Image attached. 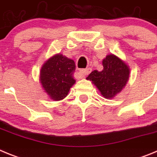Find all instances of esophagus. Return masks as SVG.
<instances>
[{
	"mask_svg": "<svg viewBox=\"0 0 157 157\" xmlns=\"http://www.w3.org/2000/svg\"><path fill=\"white\" fill-rule=\"evenodd\" d=\"M91 70H92V69L90 68V67H88V68H86V69H82V70L80 71V75H81L82 77V78H85L86 76L88 75L90 73Z\"/></svg>",
	"mask_w": 157,
	"mask_h": 157,
	"instance_id": "esophagus-1",
	"label": "esophagus"
}]
</instances>
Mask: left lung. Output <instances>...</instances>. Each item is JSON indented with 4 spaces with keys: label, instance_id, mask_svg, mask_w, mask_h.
Instances as JSON below:
<instances>
[{
    "label": "left lung",
    "instance_id": "1",
    "mask_svg": "<svg viewBox=\"0 0 157 157\" xmlns=\"http://www.w3.org/2000/svg\"><path fill=\"white\" fill-rule=\"evenodd\" d=\"M102 63L103 70H94L86 79L92 81L104 98L111 99L125 87L130 76V68L125 62L114 54L108 55Z\"/></svg>",
    "mask_w": 157,
    "mask_h": 157
}]
</instances>
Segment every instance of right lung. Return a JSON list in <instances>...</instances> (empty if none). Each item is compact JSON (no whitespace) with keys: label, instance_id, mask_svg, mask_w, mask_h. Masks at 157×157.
<instances>
[{"label":"right lung","instance_id":"obj_1","mask_svg":"<svg viewBox=\"0 0 157 157\" xmlns=\"http://www.w3.org/2000/svg\"><path fill=\"white\" fill-rule=\"evenodd\" d=\"M75 63L62 54L52 56L44 63L40 71V82L52 100L61 101L75 83L73 73Z\"/></svg>","mask_w":157,"mask_h":157}]
</instances>
